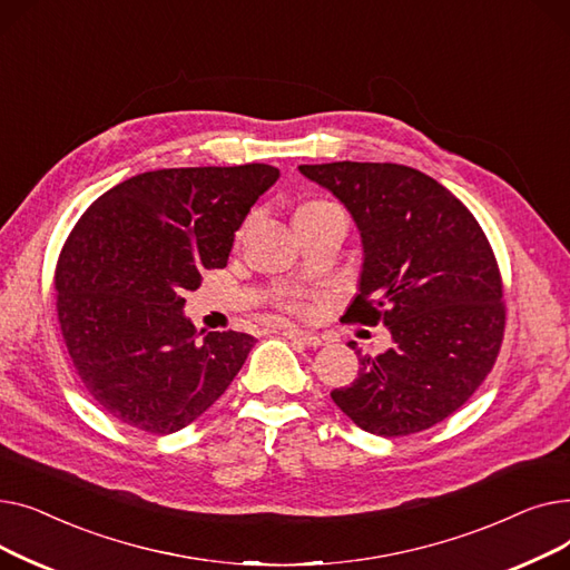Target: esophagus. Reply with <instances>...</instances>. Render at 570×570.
<instances>
[{
	"label": "esophagus",
	"instance_id": "esophagus-1",
	"mask_svg": "<svg viewBox=\"0 0 570 570\" xmlns=\"http://www.w3.org/2000/svg\"><path fill=\"white\" fill-rule=\"evenodd\" d=\"M282 335H284L286 340H293V342H297V344H305V346H314V348H316V346H321V344L325 342V337H321V335L295 331V327H284Z\"/></svg>",
	"mask_w": 570,
	"mask_h": 570
}]
</instances>
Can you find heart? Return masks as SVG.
<instances>
[{
	"label": "heart",
	"instance_id": "obj_1",
	"mask_svg": "<svg viewBox=\"0 0 570 570\" xmlns=\"http://www.w3.org/2000/svg\"><path fill=\"white\" fill-rule=\"evenodd\" d=\"M325 207H337V205L331 203V200H307V203L297 207V213H318V209H325ZM279 309H284L288 314H309V307L303 301H297V297H293V295L282 297Z\"/></svg>",
	"mask_w": 570,
	"mask_h": 570
}]
</instances>
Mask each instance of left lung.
Returning a JSON list of instances; mask_svg holds the SVG:
<instances>
[{
  "mask_svg": "<svg viewBox=\"0 0 570 570\" xmlns=\"http://www.w3.org/2000/svg\"><path fill=\"white\" fill-rule=\"evenodd\" d=\"M351 213L363 243L357 295L344 318L383 323L393 344L361 355L333 402L379 436L430 430L492 372L505 305L494 252L475 217L430 175L400 164L301 166Z\"/></svg>",
  "mask_w": 570,
  "mask_h": 570,
  "instance_id": "obj_1",
  "label": "left lung"
}]
</instances>
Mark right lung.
Listing matches in <instances>:
<instances>
[{"label":"right lung","mask_w":570,"mask_h":570,"mask_svg":"<svg viewBox=\"0 0 570 570\" xmlns=\"http://www.w3.org/2000/svg\"><path fill=\"white\" fill-rule=\"evenodd\" d=\"M277 177L267 164L161 168L85 209L57 261V318L85 391L115 421L173 434L245 365L254 337L198 340L185 293L226 267L235 230Z\"/></svg>","instance_id":"1"}]
</instances>
